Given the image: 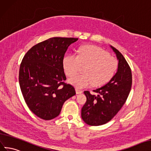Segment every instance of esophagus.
Listing matches in <instances>:
<instances>
[{
	"mask_svg": "<svg viewBox=\"0 0 151 151\" xmlns=\"http://www.w3.org/2000/svg\"><path fill=\"white\" fill-rule=\"evenodd\" d=\"M76 93L77 94H80V93H83V91H82V90H79L78 88H76Z\"/></svg>",
	"mask_w": 151,
	"mask_h": 151,
	"instance_id": "obj_1",
	"label": "esophagus"
}]
</instances>
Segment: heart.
<instances>
[{
	"instance_id": "heart-1",
	"label": "heart",
	"mask_w": 151,
	"mask_h": 151,
	"mask_svg": "<svg viewBox=\"0 0 151 151\" xmlns=\"http://www.w3.org/2000/svg\"><path fill=\"white\" fill-rule=\"evenodd\" d=\"M63 65L66 74L71 76L76 74L80 66H85L83 75H75L69 82L78 89L88 87L92 84L100 86L109 81L118 68V61L101 47L86 45L79 49L78 55L70 54L64 57Z\"/></svg>"
}]
</instances>
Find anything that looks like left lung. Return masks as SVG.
<instances>
[{"mask_svg":"<svg viewBox=\"0 0 151 151\" xmlns=\"http://www.w3.org/2000/svg\"><path fill=\"white\" fill-rule=\"evenodd\" d=\"M118 61V70L108 83L93 92L85 91L87 101L81 109V118L89 125L99 126L113 118L125 103L131 90V69L121 52L110 46Z\"/></svg>","mask_w":151,"mask_h":151,"instance_id":"obj_1","label":"left lung"}]
</instances>
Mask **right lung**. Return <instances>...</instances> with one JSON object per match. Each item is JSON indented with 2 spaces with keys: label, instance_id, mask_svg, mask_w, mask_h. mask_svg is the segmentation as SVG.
Returning a JSON list of instances; mask_svg holds the SVG:
<instances>
[{
  "label": "right lung",
  "instance_id": "obj_1",
  "mask_svg": "<svg viewBox=\"0 0 151 151\" xmlns=\"http://www.w3.org/2000/svg\"><path fill=\"white\" fill-rule=\"evenodd\" d=\"M78 38L53 37L30 49L21 63L19 83L27 106L38 117L58 116L64 102L75 96V88L64 82V54Z\"/></svg>",
  "mask_w": 151,
  "mask_h": 151
}]
</instances>
